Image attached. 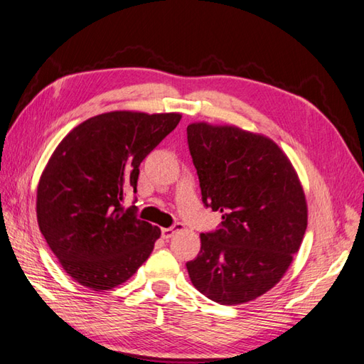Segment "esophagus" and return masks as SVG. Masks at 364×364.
I'll return each mask as SVG.
<instances>
[{
	"mask_svg": "<svg viewBox=\"0 0 364 364\" xmlns=\"http://www.w3.org/2000/svg\"><path fill=\"white\" fill-rule=\"evenodd\" d=\"M182 228L181 224H176L174 227H168V228H162V237L164 239H170L174 233L179 232V230Z\"/></svg>",
	"mask_w": 364,
	"mask_h": 364,
	"instance_id": "esophagus-1",
	"label": "esophagus"
}]
</instances>
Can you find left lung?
<instances>
[{
	"mask_svg": "<svg viewBox=\"0 0 364 364\" xmlns=\"http://www.w3.org/2000/svg\"><path fill=\"white\" fill-rule=\"evenodd\" d=\"M187 139L202 202L223 213L219 228L200 235L188 274L215 303H247L279 282L299 250L307 228L303 187L269 137L200 122L188 125Z\"/></svg>",
	"mask_w": 364,
	"mask_h": 364,
	"instance_id": "obj_1",
	"label": "left lung"
}]
</instances>
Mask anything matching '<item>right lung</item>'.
<instances>
[{"label": "right lung", "instance_id": "1", "mask_svg": "<svg viewBox=\"0 0 364 364\" xmlns=\"http://www.w3.org/2000/svg\"><path fill=\"white\" fill-rule=\"evenodd\" d=\"M177 112L112 111L80 123L60 141L37 190V219L61 267L97 291L117 287L144 264L161 228L125 210L141 161L181 122Z\"/></svg>", "mask_w": 364, "mask_h": 364}]
</instances>
